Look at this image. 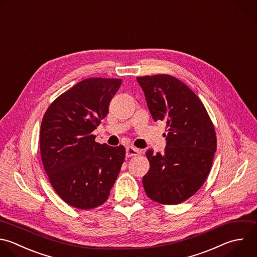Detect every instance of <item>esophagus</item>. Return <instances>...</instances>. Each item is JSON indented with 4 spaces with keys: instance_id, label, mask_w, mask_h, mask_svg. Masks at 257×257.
<instances>
[{
    "instance_id": "obj_1",
    "label": "esophagus",
    "mask_w": 257,
    "mask_h": 257,
    "mask_svg": "<svg viewBox=\"0 0 257 257\" xmlns=\"http://www.w3.org/2000/svg\"><path fill=\"white\" fill-rule=\"evenodd\" d=\"M125 154H126V157L138 156V155H140V150L137 149V148H135V147L128 146V147H126V149H125Z\"/></svg>"
}]
</instances>
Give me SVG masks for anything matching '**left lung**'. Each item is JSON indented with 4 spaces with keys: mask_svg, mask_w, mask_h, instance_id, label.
<instances>
[{
    "mask_svg": "<svg viewBox=\"0 0 257 257\" xmlns=\"http://www.w3.org/2000/svg\"><path fill=\"white\" fill-rule=\"evenodd\" d=\"M155 121L167 124L165 153H146L150 170L143 178L146 194L166 205L193 196L207 179L217 141L214 125L198 96L167 74L137 78Z\"/></svg>",
    "mask_w": 257,
    "mask_h": 257,
    "instance_id": "1",
    "label": "left lung"
}]
</instances>
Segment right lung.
Returning <instances> with one entry per match:
<instances>
[{"instance_id": "add662e5", "label": "right lung", "mask_w": 257, "mask_h": 257, "mask_svg": "<svg viewBox=\"0 0 257 257\" xmlns=\"http://www.w3.org/2000/svg\"><path fill=\"white\" fill-rule=\"evenodd\" d=\"M121 79H84L58 96L46 110L40 131L44 170L68 205L88 210L108 198L125 157L123 146L95 143L92 132L108 113Z\"/></svg>"}]
</instances>
